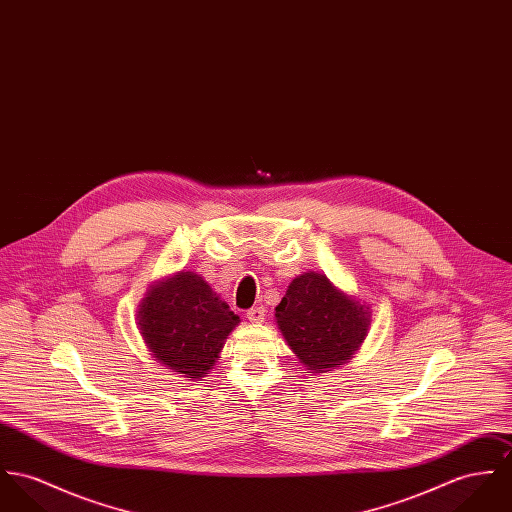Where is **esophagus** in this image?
I'll return each mask as SVG.
<instances>
[{
    "label": "esophagus",
    "mask_w": 512,
    "mask_h": 512,
    "mask_svg": "<svg viewBox=\"0 0 512 512\" xmlns=\"http://www.w3.org/2000/svg\"><path fill=\"white\" fill-rule=\"evenodd\" d=\"M265 317H267V314H265V308H251L249 312H247V319L251 321V323H263L265 321Z\"/></svg>",
    "instance_id": "34e87169"
}]
</instances>
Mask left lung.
Listing matches in <instances>:
<instances>
[{
  "label": "left lung",
  "mask_w": 512,
  "mask_h": 512,
  "mask_svg": "<svg viewBox=\"0 0 512 512\" xmlns=\"http://www.w3.org/2000/svg\"><path fill=\"white\" fill-rule=\"evenodd\" d=\"M275 319L300 364L312 374H323L351 362L360 351L372 310L323 273L308 271L288 284Z\"/></svg>",
  "instance_id": "1"
}]
</instances>
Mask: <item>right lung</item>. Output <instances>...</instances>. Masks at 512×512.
I'll list each match as a JSON object with an SVG mask.
<instances>
[{
  "label": "right lung",
  "instance_id": "add662e5",
  "mask_svg": "<svg viewBox=\"0 0 512 512\" xmlns=\"http://www.w3.org/2000/svg\"><path fill=\"white\" fill-rule=\"evenodd\" d=\"M136 325L158 364L183 378L200 380L220 358L239 315L202 276L177 271L148 286Z\"/></svg>",
  "mask_w": 512,
  "mask_h": 512
}]
</instances>
